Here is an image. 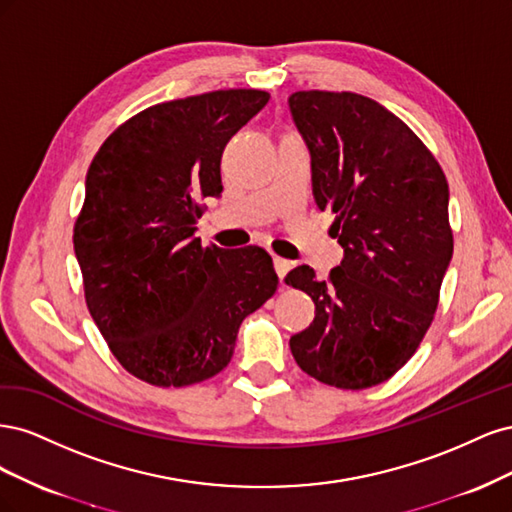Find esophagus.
Wrapping results in <instances>:
<instances>
[{"mask_svg": "<svg viewBox=\"0 0 512 512\" xmlns=\"http://www.w3.org/2000/svg\"><path fill=\"white\" fill-rule=\"evenodd\" d=\"M273 267H275V273L280 275V280H284L286 273L292 269V262H290V260H286V258L275 256V258H273Z\"/></svg>", "mask_w": 512, "mask_h": 512, "instance_id": "obj_1", "label": "esophagus"}]
</instances>
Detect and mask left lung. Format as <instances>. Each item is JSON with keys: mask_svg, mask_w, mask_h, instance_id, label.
I'll use <instances>...</instances> for the list:
<instances>
[{"mask_svg": "<svg viewBox=\"0 0 512 512\" xmlns=\"http://www.w3.org/2000/svg\"><path fill=\"white\" fill-rule=\"evenodd\" d=\"M312 156V188L342 265L324 282L301 265L286 284L312 297L316 318L290 337L307 376L361 391L395 376L421 346L453 258L448 183L404 121L352 91L288 98Z\"/></svg>", "mask_w": 512, "mask_h": 512, "instance_id": "left-lung-1", "label": "left lung"}]
</instances>
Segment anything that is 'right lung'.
Segmentation results:
<instances>
[{
    "label": "right lung",
    "instance_id": "right-lung-1",
    "mask_svg": "<svg viewBox=\"0 0 512 512\" xmlns=\"http://www.w3.org/2000/svg\"><path fill=\"white\" fill-rule=\"evenodd\" d=\"M269 98L220 89L149 106L91 160L74 254L91 318L138 380L177 389L220 374L243 318L277 290L262 247L194 237L203 200L222 192L226 143Z\"/></svg>",
    "mask_w": 512,
    "mask_h": 512
}]
</instances>
